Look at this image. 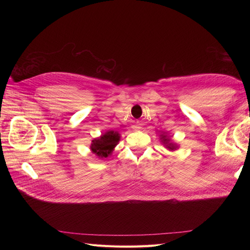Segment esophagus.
Returning <instances> with one entry per match:
<instances>
[{
	"label": "esophagus",
	"mask_w": 250,
	"mask_h": 250,
	"mask_svg": "<svg viewBox=\"0 0 250 250\" xmlns=\"http://www.w3.org/2000/svg\"><path fill=\"white\" fill-rule=\"evenodd\" d=\"M132 129H133V130H139V129H141V127L134 125V126H132Z\"/></svg>",
	"instance_id": "obj_1"
}]
</instances>
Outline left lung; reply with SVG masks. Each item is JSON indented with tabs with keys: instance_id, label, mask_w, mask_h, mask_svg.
I'll use <instances>...</instances> for the list:
<instances>
[{
	"instance_id": "obj_1",
	"label": "left lung",
	"mask_w": 250,
	"mask_h": 250,
	"mask_svg": "<svg viewBox=\"0 0 250 250\" xmlns=\"http://www.w3.org/2000/svg\"><path fill=\"white\" fill-rule=\"evenodd\" d=\"M160 141L162 142L163 145L170 151H175L179 147L178 144L174 142L171 139V137H169V135L166 132H163L162 134H160Z\"/></svg>"
}]
</instances>
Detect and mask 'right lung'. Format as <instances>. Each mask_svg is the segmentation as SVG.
Wrapping results in <instances>:
<instances>
[{"mask_svg":"<svg viewBox=\"0 0 250 250\" xmlns=\"http://www.w3.org/2000/svg\"><path fill=\"white\" fill-rule=\"evenodd\" d=\"M121 134L115 130H107L99 138H96L90 144V152L98 156L100 160L107 158L112 154L116 146L119 144Z\"/></svg>","mask_w":250,"mask_h":250,"instance_id":"1","label":"right lung"}]
</instances>
